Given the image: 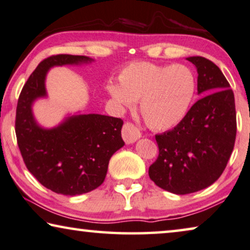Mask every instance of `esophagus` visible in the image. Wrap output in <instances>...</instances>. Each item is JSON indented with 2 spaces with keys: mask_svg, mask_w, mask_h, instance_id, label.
Returning <instances> with one entry per match:
<instances>
[{
  "mask_svg": "<svg viewBox=\"0 0 250 250\" xmlns=\"http://www.w3.org/2000/svg\"><path fill=\"white\" fill-rule=\"evenodd\" d=\"M142 133H140L139 129L133 124H130V122H125L124 125V128H122V138L125 139L126 144L135 143L137 139L140 138Z\"/></svg>",
  "mask_w": 250,
  "mask_h": 250,
  "instance_id": "1",
  "label": "esophagus"
}]
</instances>
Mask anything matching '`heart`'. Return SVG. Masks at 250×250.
<instances>
[{"label": "heart", "mask_w": 250, "mask_h": 250, "mask_svg": "<svg viewBox=\"0 0 250 250\" xmlns=\"http://www.w3.org/2000/svg\"><path fill=\"white\" fill-rule=\"evenodd\" d=\"M119 83L107 85L115 105L126 108L140 101V113L153 130H167L180 124L196 91L194 73L181 64L130 63L119 75Z\"/></svg>", "instance_id": "1"}]
</instances>
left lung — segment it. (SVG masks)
Segmentation results:
<instances>
[{"label": "left lung", "mask_w": 250, "mask_h": 250, "mask_svg": "<svg viewBox=\"0 0 250 250\" xmlns=\"http://www.w3.org/2000/svg\"><path fill=\"white\" fill-rule=\"evenodd\" d=\"M187 60L196 65L197 89L204 96L180 124L155 136L159 156L148 170L156 186L177 195L214 184L227 167L237 135L234 95L222 71L203 56Z\"/></svg>", "instance_id": "8db88e82"}]
</instances>
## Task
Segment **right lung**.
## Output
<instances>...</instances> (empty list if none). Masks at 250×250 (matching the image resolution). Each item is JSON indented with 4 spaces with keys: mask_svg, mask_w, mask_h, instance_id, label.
<instances>
[{
    "mask_svg": "<svg viewBox=\"0 0 250 250\" xmlns=\"http://www.w3.org/2000/svg\"><path fill=\"white\" fill-rule=\"evenodd\" d=\"M90 61L70 54L43 60L24 83L17 105L16 135L24 164L40 184L56 194L76 196L100 187L111 156L125 145L120 118L73 115L55 128L44 129L33 117V102L46 96L45 77L52 66Z\"/></svg>",
    "mask_w": 250,
    "mask_h": 250,
    "instance_id": "right-lung-1",
    "label": "right lung"
}]
</instances>
